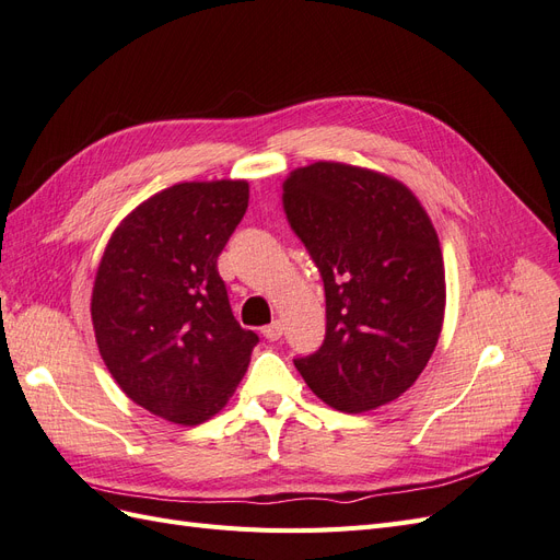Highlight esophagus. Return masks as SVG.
<instances>
[{
  "label": "esophagus",
  "instance_id": "obj_1",
  "mask_svg": "<svg viewBox=\"0 0 560 560\" xmlns=\"http://www.w3.org/2000/svg\"><path fill=\"white\" fill-rule=\"evenodd\" d=\"M281 335H283L281 320H272V323H269V326H265V328H262V337H265V339H269V341H277V339H281Z\"/></svg>",
  "mask_w": 560,
  "mask_h": 560
}]
</instances>
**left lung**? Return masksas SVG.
I'll list each match as a JSON object with an SVG mask.
<instances>
[{
    "label": "left lung",
    "mask_w": 560,
    "mask_h": 560,
    "mask_svg": "<svg viewBox=\"0 0 560 560\" xmlns=\"http://www.w3.org/2000/svg\"><path fill=\"white\" fill-rule=\"evenodd\" d=\"M283 211L326 288V339L293 363L318 398L349 413L417 382L444 318L438 232L390 176L314 162L283 182Z\"/></svg>",
    "instance_id": "1"
}]
</instances>
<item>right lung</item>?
Returning <instances> with one entry per match:
<instances>
[{
    "instance_id": "obj_1",
    "label": "right lung",
    "mask_w": 560,
    "mask_h": 560,
    "mask_svg": "<svg viewBox=\"0 0 560 560\" xmlns=\"http://www.w3.org/2000/svg\"><path fill=\"white\" fill-rule=\"evenodd\" d=\"M246 207V182L176 184L139 205L102 256L90 304L100 353L130 400L172 423L219 413L258 345L219 275Z\"/></svg>"
}]
</instances>
